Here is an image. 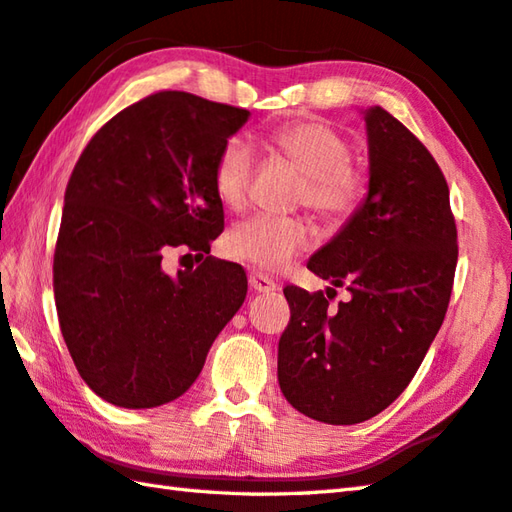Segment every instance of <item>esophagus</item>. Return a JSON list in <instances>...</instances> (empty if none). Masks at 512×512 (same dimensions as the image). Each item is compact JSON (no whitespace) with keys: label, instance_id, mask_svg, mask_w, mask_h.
Returning a JSON list of instances; mask_svg holds the SVG:
<instances>
[{"label":"esophagus","instance_id":"esophagus-1","mask_svg":"<svg viewBox=\"0 0 512 512\" xmlns=\"http://www.w3.org/2000/svg\"><path fill=\"white\" fill-rule=\"evenodd\" d=\"M248 286L250 290L255 292H270V290H277V284L270 277L262 275V273H250L248 277Z\"/></svg>","mask_w":512,"mask_h":512}]
</instances>
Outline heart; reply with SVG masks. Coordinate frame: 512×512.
<instances>
[{"mask_svg":"<svg viewBox=\"0 0 512 512\" xmlns=\"http://www.w3.org/2000/svg\"><path fill=\"white\" fill-rule=\"evenodd\" d=\"M303 176L299 202L328 222H341L356 211L367 182L350 160V143L328 123L297 121L279 127L270 136ZM255 154L244 138H228L213 165V187L231 209L244 206L253 176ZM312 242L310 226L299 217L253 215L231 228L226 237L228 255L262 270H279L301 255Z\"/></svg>","mask_w":512,"mask_h":512,"instance_id":"1","label":"heart"}]
</instances>
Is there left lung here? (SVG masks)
<instances>
[{"label": "left lung", "instance_id": "left-lung-1", "mask_svg": "<svg viewBox=\"0 0 512 512\" xmlns=\"http://www.w3.org/2000/svg\"><path fill=\"white\" fill-rule=\"evenodd\" d=\"M367 195L308 268L350 301L286 286L290 323L277 378L303 416L356 424L387 409L416 376L449 308L458 231L438 162L383 107L363 110ZM332 290V288H328Z\"/></svg>", "mask_w": 512, "mask_h": 512}]
</instances>
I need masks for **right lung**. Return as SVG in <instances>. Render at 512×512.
<instances>
[{
  "mask_svg": "<svg viewBox=\"0 0 512 512\" xmlns=\"http://www.w3.org/2000/svg\"><path fill=\"white\" fill-rule=\"evenodd\" d=\"M248 116L189 92H158L105 123L76 162L54 250V301L81 378L116 407L182 396L242 308L244 268L209 250L224 231L215 158ZM178 245L203 262L171 278L161 255Z\"/></svg>",
  "mask_w": 512,
  "mask_h": 512,
  "instance_id": "right-lung-1",
  "label": "right lung"
}]
</instances>
